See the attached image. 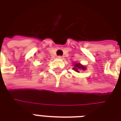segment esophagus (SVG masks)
Here are the masks:
<instances>
[{"mask_svg":"<svg viewBox=\"0 0 121 121\" xmlns=\"http://www.w3.org/2000/svg\"><path fill=\"white\" fill-rule=\"evenodd\" d=\"M58 59H63V56H58Z\"/></svg>","mask_w":121,"mask_h":121,"instance_id":"esophagus-1","label":"esophagus"}]
</instances>
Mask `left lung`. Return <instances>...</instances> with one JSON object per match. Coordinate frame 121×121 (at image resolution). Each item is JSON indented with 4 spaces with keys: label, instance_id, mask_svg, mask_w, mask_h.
<instances>
[{
    "label": "left lung",
    "instance_id": "8db88e82",
    "mask_svg": "<svg viewBox=\"0 0 121 121\" xmlns=\"http://www.w3.org/2000/svg\"><path fill=\"white\" fill-rule=\"evenodd\" d=\"M73 70H74L75 72L79 73L80 70H86V67L80 63H75L73 64Z\"/></svg>",
    "mask_w": 121,
    "mask_h": 121
}]
</instances>
